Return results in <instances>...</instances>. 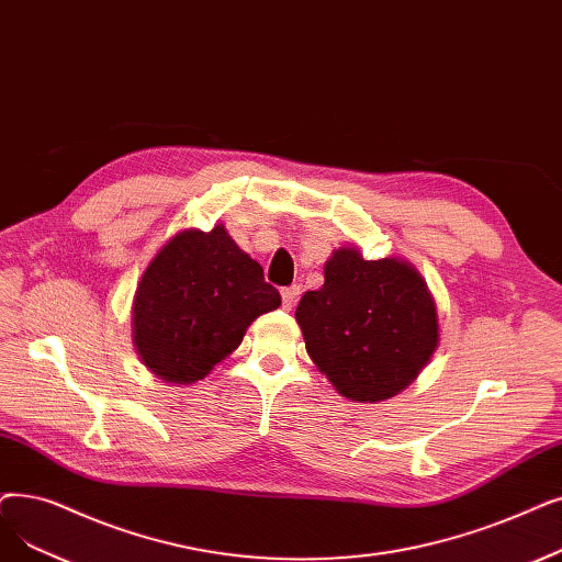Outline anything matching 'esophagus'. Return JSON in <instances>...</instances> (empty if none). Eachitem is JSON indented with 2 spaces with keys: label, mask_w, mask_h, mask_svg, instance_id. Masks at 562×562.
<instances>
[{
  "label": "esophagus",
  "mask_w": 562,
  "mask_h": 562,
  "mask_svg": "<svg viewBox=\"0 0 562 562\" xmlns=\"http://www.w3.org/2000/svg\"><path fill=\"white\" fill-rule=\"evenodd\" d=\"M280 294H282V307H284V310H291V307L296 305V301H299L301 289H299L296 284H294V286H284V289L280 291Z\"/></svg>",
  "instance_id": "1"
}]
</instances>
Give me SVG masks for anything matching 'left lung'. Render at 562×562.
I'll return each instance as SVG.
<instances>
[{
    "instance_id": "left-lung-1",
    "label": "left lung",
    "mask_w": 562,
    "mask_h": 562,
    "mask_svg": "<svg viewBox=\"0 0 562 562\" xmlns=\"http://www.w3.org/2000/svg\"><path fill=\"white\" fill-rule=\"evenodd\" d=\"M296 322L316 370L341 397L379 404L400 395L438 347V314L416 266L400 257L368 261L341 246L324 284L305 291Z\"/></svg>"
}]
</instances>
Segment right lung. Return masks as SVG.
<instances>
[{
	"label": "right lung",
	"mask_w": 562,
	"mask_h": 562,
	"mask_svg": "<svg viewBox=\"0 0 562 562\" xmlns=\"http://www.w3.org/2000/svg\"><path fill=\"white\" fill-rule=\"evenodd\" d=\"M278 289L225 225L181 229L144 268L133 299V345L142 364L172 385L202 381L232 356Z\"/></svg>",
	"instance_id": "add662e5"
}]
</instances>
